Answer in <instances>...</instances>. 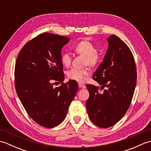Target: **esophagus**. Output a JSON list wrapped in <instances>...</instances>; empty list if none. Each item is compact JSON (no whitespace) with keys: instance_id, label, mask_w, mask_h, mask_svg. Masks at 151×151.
<instances>
[{"instance_id":"obj_1","label":"esophagus","mask_w":151,"mask_h":151,"mask_svg":"<svg viewBox=\"0 0 151 151\" xmlns=\"http://www.w3.org/2000/svg\"><path fill=\"white\" fill-rule=\"evenodd\" d=\"M78 87L80 88H83V89L86 88V85L84 84H82V83H81V82L78 83Z\"/></svg>"}]
</instances>
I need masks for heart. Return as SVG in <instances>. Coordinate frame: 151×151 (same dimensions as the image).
Returning <instances> with one entry per match:
<instances>
[{
    "instance_id": "1",
    "label": "heart",
    "mask_w": 151,
    "mask_h": 151,
    "mask_svg": "<svg viewBox=\"0 0 151 151\" xmlns=\"http://www.w3.org/2000/svg\"><path fill=\"white\" fill-rule=\"evenodd\" d=\"M74 49L76 52L86 56V65H95L101 59V52L100 50L95 49L93 43L87 40H83L76 43ZM61 62L63 66L69 67L71 63V55L68 52L62 54ZM89 74V70L87 68L78 69L72 68L67 72V76L69 79L77 82H84L86 76Z\"/></svg>"
}]
</instances>
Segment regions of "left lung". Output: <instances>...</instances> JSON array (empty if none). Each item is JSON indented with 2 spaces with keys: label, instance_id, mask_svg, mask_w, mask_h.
I'll list each match as a JSON object with an SVG mask.
<instances>
[{
  "label": "left lung",
  "instance_id": "1",
  "mask_svg": "<svg viewBox=\"0 0 151 151\" xmlns=\"http://www.w3.org/2000/svg\"><path fill=\"white\" fill-rule=\"evenodd\" d=\"M108 50L93 76L99 85L88 84L89 97L86 102L89 117L101 128L114 126L129 109L135 90L137 73L135 61L129 47L113 34L107 38Z\"/></svg>",
  "mask_w": 151,
  "mask_h": 151
}]
</instances>
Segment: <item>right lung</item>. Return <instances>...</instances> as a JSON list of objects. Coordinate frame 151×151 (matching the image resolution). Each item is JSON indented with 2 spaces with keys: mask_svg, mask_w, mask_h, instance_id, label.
<instances>
[{
  "mask_svg": "<svg viewBox=\"0 0 151 151\" xmlns=\"http://www.w3.org/2000/svg\"><path fill=\"white\" fill-rule=\"evenodd\" d=\"M67 37L43 33L24 45L15 67V86L25 110L37 124L46 128L60 124L78 91L75 81L53 88L52 82H63L62 49Z\"/></svg>",
  "mask_w": 151,
  "mask_h": 151,
  "instance_id": "right-lung-1",
  "label": "right lung"
}]
</instances>
